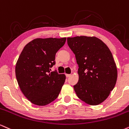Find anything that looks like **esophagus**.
<instances>
[{
	"label": "esophagus",
	"mask_w": 129,
	"mask_h": 129,
	"mask_svg": "<svg viewBox=\"0 0 129 129\" xmlns=\"http://www.w3.org/2000/svg\"><path fill=\"white\" fill-rule=\"evenodd\" d=\"M66 77H71V74H66Z\"/></svg>",
	"instance_id": "34e87169"
}]
</instances>
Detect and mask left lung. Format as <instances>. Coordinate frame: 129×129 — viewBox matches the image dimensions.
Segmentation results:
<instances>
[{"label":"left lung","mask_w":129,"mask_h":129,"mask_svg":"<svg viewBox=\"0 0 129 129\" xmlns=\"http://www.w3.org/2000/svg\"><path fill=\"white\" fill-rule=\"evenodd\" d=\"M67 40L79 67V79L74 86L77 96L89 105L100 104L108 97L117 80V68L111 51L96 37L77 36Z\"/></svg>","instance_id":"8db88e82"}]
</instances>
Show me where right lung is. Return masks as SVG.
Instances as JSON below:
<instances>
[{
  "mask_svg": "<svg viewBox=\"0 0 129 129\" xmlns=\"http://www.w3.org/2000/svg\"><path fill=\"white\" fill-rule=\"evenodd\" d=\"M66 38H37L23 49L16 65V76L21 91L33 104L45 106L58 97L66 76L51 72L55 54Z\"/></svg>",
  "mask_w": 129,
  "mask_h": 129,
  "instance_id": "add662e5",
  "label": "right lung"
}]
</instances>
